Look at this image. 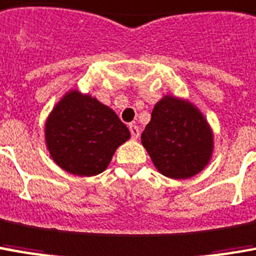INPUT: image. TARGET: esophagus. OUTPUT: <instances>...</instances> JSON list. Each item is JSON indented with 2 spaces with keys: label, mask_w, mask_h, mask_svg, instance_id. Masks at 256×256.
Listing matches in <instances>:
<instances>
[{
  "label": "esophagus",
  "mask_w": 256,
  "mask_h": 256,
  "mask_svg": "<svg viewBox=\"0 0 256 256\" xmlns=\"http://www.w3.org/2000/svg\"><path fill=\"white\" fill-rule=\"evenodd\" d=\"M130 131H131V136L134 139H138L139 136V128L135 124L130 125Z\"/></svg>",
  "instance_id": "esophagus-1"
}]
</instances>
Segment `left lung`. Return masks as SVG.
<instances>
[{
  "mask_svg": "<svg viewBox=\"0 0 256 256\" xmlns=\"http://www.w3.org/2000/svg\"><path fill=\"white\" fill-rule=\"evenodd\" d=\"M140 139L153 164L168 178L194 177L212 158V130L204 114L184 98L164 96L158 102Z\"/></svg>",
  "mask_w": 256,
  "mask_h": 256,
  "instance_id": "8db88e82",
  "label": "left lung"
}]
</instances>
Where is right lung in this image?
<instances>
[{
	"label": "right lung",
	"instance_id": "1",
	"mask_svg": "<svg viewBox=\"0 0 256 256\" xmlns=\"http://www.w3.org/2000/svg\"><path fill=\"white\" fill-rule=\"evenodd\" d=\"M44 135L52 160L82 177L104 172L118 146L131 136L110 107L78 90L68 92L52 108Z\"/></svg>",
	"mask_w": 256,
	"mask_h": 256
}]
</instances>
